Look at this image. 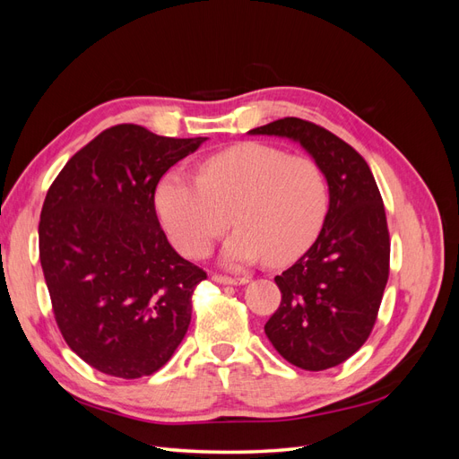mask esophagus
<instances>
[{
	"label": "esophagus",
	"mask_w": 459,
	"mask_h": 459,
	"mask_svg": "<svg viewBox=\"0 0 459 459\" xmlns=\"http://www.w3.org/2000/svg\"><path fill=\"white\" fill-rule=\"evenodd\" d=\"M212 281L221 283V285H245V283H248V277H230V275L214 273Z\"/></svg>",
	"instance_id": "obj_1"
}]
</instances>
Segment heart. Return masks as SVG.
<instances>
[{
    "mask_svg": "<svg viewBox=\"0 0 459 459\" xmlns=\"http://www.w3.org/2000/svg\"><path fill=\"white\" fill-rule=\"evenodd\" d=\"M157 212L179 253L203 258L220 235L221 260L241 268L266 258L283 266L302 256L322 233L329 187L319 166L256 142L228 147L204 159L199 178L170 170L157 187Z\"/></svg>",
    "mask_w": 459,
    "mask_h": 459,
    "instance_id": "heart-1",
    "label": "heart"
}]
</instances>
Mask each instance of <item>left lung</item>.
<instances>
[{
    "instance_id": "obj_1",
    "label": "left lung",
    "mask_w": 459,
    "mask_h": 459,
    "mask_svg": "<svg viewBox=\"0 0 459 459\" xmlns=\"http://www.w3.org/2000/svg\"><path fill=\"white\" fill-rule=\"evenodd\" d=\"M248 134L299 142L327 179L324 230L275 275L281 304L264 331L289 364L335 368L368 341L388 280L391 239L379 187L362 155L314 122L287 117Z\"/></svg>"
}]
</instances>
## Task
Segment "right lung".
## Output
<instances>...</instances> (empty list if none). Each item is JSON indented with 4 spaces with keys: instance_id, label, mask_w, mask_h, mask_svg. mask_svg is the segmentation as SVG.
Returning <instances> with one entry per match:
<instances>
[{
    "instance_id": "add662e5",
    "label": "right lung",
    "mask_w": 459,
    "mask_h": 459,
    "mask_svg": "<svg viewBox=\"0 0 459 459\" xmlns=\"http://www.w3.org/2000/svg\"><path fill=\"white\" fill-rule=\"evenodd\" d=\"M203 142L118 124L82 147L48 191L38 233L55 322L97 371L151 375L186 337L206 272L166 239L155 189Z\"/></svg>"
}]
</instances>
